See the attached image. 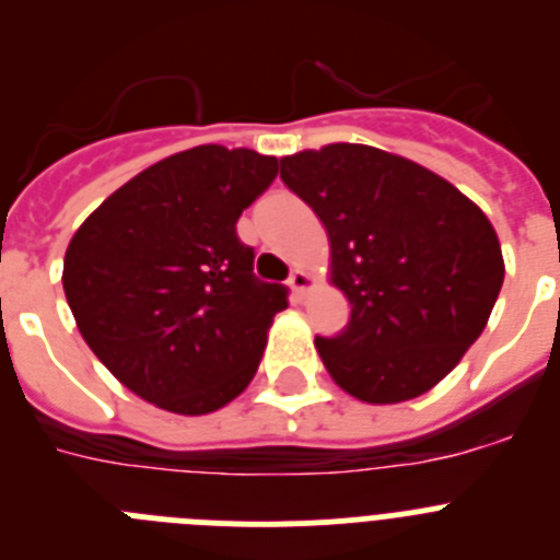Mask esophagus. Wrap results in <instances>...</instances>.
Segmentation results:
<instances>
[{
  "mask_svg": "<svg viewBox=\"0 0 560 560\" xmlns=\"http://www.w3.org/2000/svg\"><path fill=\"white\" fill-rule=\"evenodd\" d=\"M289 285H291V291H294V296H300V300H303V296L311 291V285H314V277H311L305 269H294L289 277Z\"/></svg>",
  "mask_w": 560,
  "mask_h": 560,
  "instance_id": "1",
  "label": "esophagus"
}]
</instances>
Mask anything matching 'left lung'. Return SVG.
<instances>
[{"mask_svg":"<svg viewBox=\"0 0 560 560\" xmlns=\"http://www.w3.org/2000/svg\"><path fill=\"white\" fill-rule=\"evenodd\" d=\"M319 215L330 283L350 323L316 336L330 378L364 404H400L446 378L488 325L504 280L488 215L452 182L398 153L334 142L280 160Z\"/></svg>","mask_w":560,"mask_h":560,"instance_id":"obj_1","label":"left lung"}]
</instances>
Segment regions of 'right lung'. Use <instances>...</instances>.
<instances>
[{
  "mask_svg": "<svg viewBox=\"0 0 560 560\" xmlns=\"http://www.w3.org/2000/svg\"><path fill=\"white\" fill-rule=\"evenodd\" d=\"M277 160L199 145L145 167L72 235L63 294L92 353L122 387L176 415H207L249 387L285 285L252 275L241 212Z\"/></svg>",
  "mask_w": 560,
  "mask_h": 560,
  "instance_id": "obj_1",
  "label": "right lung"
}]
</instances>
